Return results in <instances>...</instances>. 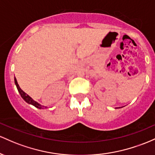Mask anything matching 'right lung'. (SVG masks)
Segmentation results:
<instances>
[{"label": "right lung", "instance_id": "right-lung-1", "mask_svg": "<svg viewBox=\"0 0 155 155\" xmlns=\"http://www.w3.org/2000/svg\"><path fill=\"white\" fill-rule=\"evenodd\" d=\"M15 85H16L17 88V90H18L19 93H20V96L22 97V98L23 99V100H25V102H27V103L31 104V105L35 106L36 107H37V108H39V109L44 108V107H45V106L40 105V104L38 103L37 102H36V101H34V100H33L32 98H31V97L30 96H28V95L27 94L25 93V92L22 91L21 88H20V87L19 86L18 83H17V79H16V78H15Z\"/></svg>", "mask_w": 155, "mask_h": 155}]
</instances>
